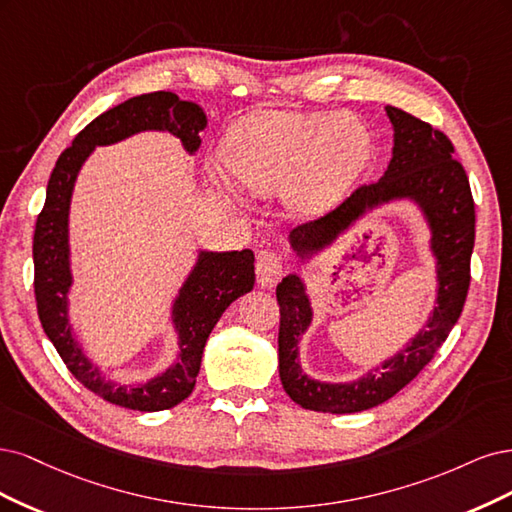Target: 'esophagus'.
I'll use <instances>...</instances> for the list:
<instances>
[{
  "label": "esophagus",
  "mask_w": 512,
  "mask_h": 512,
  "mask_svg": "<svg viewBox=\"0 0 512 512\" xmlns=\"http://www.w3.org/2000/svg\"><path fill=\"white\" fill-rule=\"evenodd\" d=\"M257 283L263 287V289H272L276 283L280 274H283V261H280L278 255L274 253H259L257 255Z\"/></svg>",
  "instance_id": "34e87169"
}]
</instances>
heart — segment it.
Segmentation results:
<instances>
[{"label":"heart","instance_id":"obj_1","mask_svg":"<svg viewBox=\"0 0 512 512\" xmlns=\"http://www.w3.org/2000/svg\"><path fill=\"white\" fill-rule=\"evenodd\" d=\"M372 153L366 123L342 112L257 110L225 140L238 183L263 195L283 191L287 210L300 219L334 210L366 174Z\"/></svg>","mask_w":512,"mask_h":512}]
</instances>
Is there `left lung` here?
<instances>
[{"label": "left lung", "mask_w": 512, "mask_h": 512, "mask_svg": "<svg viewBox=\"0 0 512 512\" xmlns=\"http://www.w3.org/2000/svg\"><path fill=\"white\" fill-rule=\"evenodd\" d=\"M393 127L391 161L381 180L359 187L349 200L325 217L295 227L289 246L300 261L327 251L366 214L395 202L417 206L430 232L436 268V306L404 349L381 361L355 381H321L302 370L300 342L312 325V302L300 274H287L276 287L280 306L278 374L289 398L317 412H361L387 402L404 389L447 340L470 287L474 249V200L464 166L453 159V144L412 114L385 106Z\"/></svg>", "instance_id": "8db88e82"}]
</instances>
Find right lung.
Returning <instances> with one entry per match:
<instances>
[{"instance_id": "right-lung-1", "label": "right lung", "mask_w": 512, "mask_h": 512, "mask_svg": "<svg viewBox=\"0 0 512 512\" xmlns=\"http://www.w3.org/2000/svg\"><path fill=\"white\" fill-rule=\"evenodd\" d=\"M208 125L200 104L180 100L176 93L155 91L106 110L74 138L59 155L48 178L46 202L34 234V289L38 317L63 364L95 395L131 410L157 412L189 398L202 366V353L212 327L225 308L255 285V255L244 251L200 249L193 268L170 304V325L178 340L172 364L142 383H117L95 366L78 340L70 317L74 285L70 249V206L76 178L97 146L123 142L142 131H168L195 155L202 144L200 131Z\"/></svg>"}]
</instances>
